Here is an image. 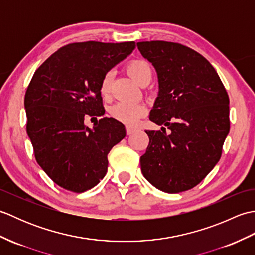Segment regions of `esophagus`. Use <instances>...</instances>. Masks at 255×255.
<instances>
[{
	"instance_id": "obj_1",
	"label": "esophagus",
	"mask_w": 255,
	"mask_h": 255,
	"mask_svg": "<svg viewBox=\"0 0 255 255\" xmlns=\"http://www.w3.org/2000/svg\"><path fill=\"white\" fill-rule=\"evenodd\" d=\"M136 130H137V129L134 128V127H131V126H127L126 127V132H127L128 136H129V134H132Z\"/></svg>"
}]
</instances>
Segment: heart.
I'll return each instance as SVG.
<instances>
[{
    "label": "heart",
    "instance_id": "b5f03b06",
    "mask_svg": "<svg viewBox=\"0 0 255 255\" xmlns=\"http://www.w3.org/2000/svg\"><path fill=\"white\" fill-rule=\"evenodd\" d=\"M127 71L131 77L137 81L139 84H143L145 81L151 80L152 77V69L149 62L142 59H136L127 64ZM112 80H113V71H107L101 80L100 92L103 97H108L111 95L112 91ZM147 108L140 103H129V102H121L118 104L114 105L111 108V115L113 118L122 122L126 125H134L139 118H141Z\"/></svg>",
    "mask_w": 255,
    "mask_h": 255
}]
</instances>
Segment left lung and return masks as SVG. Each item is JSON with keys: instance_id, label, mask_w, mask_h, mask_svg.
<instances>
[{"instance_id": "obj_1", "label": "left lung", "mask_w": 255, "mask_h": 255, "mask_svg": "<svg viewBox=\"0 0 255 255\" xmlns=\"http://www.w3.org/2000/svg\"><path fill=\"white\" fill-rule=\"evenodd\" d=\"M137 46L159 79L149 118L170 130H145L149 144L140 158L141 172L162 192L188 191L220 159L230 130L228 93L207 59L191 48L163 40Z\"/></svg>"}]
</instances>
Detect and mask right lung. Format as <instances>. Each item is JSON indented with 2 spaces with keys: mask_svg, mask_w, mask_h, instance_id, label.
I'll list each match as a JSON object with an SVG mask.
<instances>
[{
  "mask_svg": "<svg viewBox=\"0 0 255 255\" xmlns=\"http://www.w3.org/2000/svg\"><path fill=\"white\" fill-rule=\"evenodd\" d=\"M134 41H84L61 47L36 70L25 94L27 134L37 163L57 185L74 193L94 187L107 154L126 136L125 125L102 117L101 80L130 55ZM101 117L93 129L84 122Z\"/></svg>",
  "mask_w": 255,
  "mask_h": 255,
  "instance_id": "obj_1",
  "label": "right lung"
}]
</instances>
